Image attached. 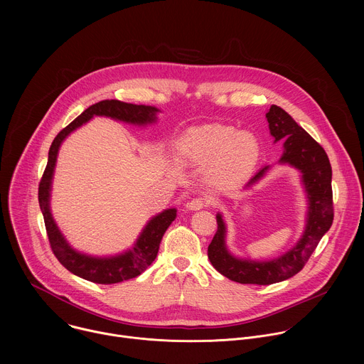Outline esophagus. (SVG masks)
I'll use <instances>...</instances> for the list:
<instances>
[{
	"label": "esophagus",
	"instance_id": "34e87169",
	"mask_svg": "<svg viewBox=\"0 0 364 364\" xmlns=\"http://www.w3.org/2000/svg\"><path fill=\"white\" fill-rule=\"evenodd\" d=\"M212 203H213V200L209 196H197L187 203V209L188 210H200V209H204V207H209Z\"/></svg>",
	"mask_w": 364,
	"mask_h": 364
}]
</instances>
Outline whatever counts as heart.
I'll list each match as a JSON object with an SVG mask.
<instances>
[{
    "label": "heart",
    "mask_w": 364,
    "mask_h": 364,
    "mask_svg": "<svg viewBox=\"0 0 364 364\" xmlns=\"http://www.w3.org/2000/svg\"><path fill=\"white\" fill-rule=\"evenodd\" d=\"M180 148L187 161L212 164L213 180L222 187L240 186L259 157V144L250 132H236L233 127L218 124L190 128L183 135Z\"/></svg>",
    "instance_id": "heart-1"
}]
</instances>
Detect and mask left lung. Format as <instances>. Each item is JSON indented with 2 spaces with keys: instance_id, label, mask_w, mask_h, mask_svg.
Returning a JSON list of instances; mask_svg holds the SVG:
<instances>
[{
  "instance_id": "left-lung-1",
  "label": "left lung",
  "mask_w": 364,
  "mask_h": 364,
  "mask_svg": "<svg viewBox=\"0 0 364 364\" xmlns=\"http://www.w3.org/2000/svg\"><path fill=\"white\" fill-rule=\"evenodd\" d=\"M271 135L275 142L284 141L281 164H289L302 174V184L308 198V213L304 235L298 243L282 256L267 262L237 259L226 247V225L220 213L216 215L218 230L207 249L212 265L218 272L239 284L269 285L285 281L298 274L316 250L321 237L328 232L334 219L331 164L324 148L301 128L282 108L272 105L267 112ZM269 166L259 170L247 183L261 180Z\"/></svg>"
}]
</instances>
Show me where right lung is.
<instances>
[{"label": "right lung", "mask_w": 364, "mask_h": 364, "mask_svg": "<svg viewBox=\"0 0 364 364\" xmlns=\"http://www.w3.org/2000/svg\"><path fill=\"white\" fill-rule=\"evenodd\" d=\"M157 112L159 109L154 107L134 105V103H127L117 99L100 100L95 103V105L89 107L73 122H70L66 128H63L50 145L47 166L38 184V203L44 218L50 247L53 250L55 256L59 259V262L68 271H70L72 274L86 281L109 285V284H118L127 279H132L141 275L154 262V259L157 257L161 239L166 230L168 229V226L176 219L177 210L167 209L160 215L154 216L141 232L132 249L121 255L108 256V257H95V256H89L75 250L66 242L65 236L59 230L50 212L51 178H53L59 148L63 139L70 132L82 127L85 122H87L93 117H108V118L124 121L134 125H146V124L155 122V119H157L155 114Z\"/></svg>", "instance_id": "add662e5"}]
</instances>
